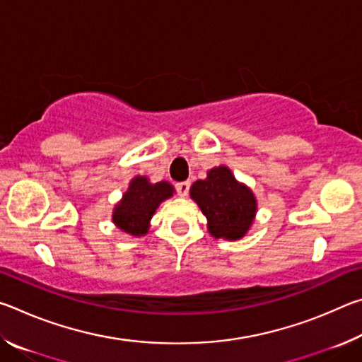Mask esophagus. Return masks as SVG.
Listing matches in <instances>:
<instances>
[{"label": "esophagus", "mask_w": 362, "mask_h": 362, "mask_svg": "<svg viewBox=\"0 0 362 362\" xmlns=\"http://www.w3.org/2000/svg\"><path fill=\"white\" fill-rule=\"evenodd\" d=\"M175 189L177 193H179V196H187L189 189V182H179L175 185Z\"/></svg>", "instance_id": "obj_1"}]
</instances>
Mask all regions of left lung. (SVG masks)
I'll return each instance as SVG.
<instances>
[{
  "instance_id": "obj_1",
  "label": "left lung",
  "mask_w": 362,
  "mask_h": 362,
  "mask_svg": "<svg viewBox=\"0 0 362 362\" xmlns=\"http://www.w3.org/2000/svg\"><path fill=\"white\" fill-rule=\"evenodd\" d=\"M189 196L206 216L214 238L241 240L254 222L257 199L252 189L238 182L226 166L214 168L204 180H196Z\"/></svg>"
}]
</instances>
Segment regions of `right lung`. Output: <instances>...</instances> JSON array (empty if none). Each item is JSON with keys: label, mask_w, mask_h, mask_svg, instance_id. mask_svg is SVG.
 <instances>
[{"label": "right lung", "mask_w": 362, "mask_h": 362, "mask_svg": "<svg viewBox=\"0 0 362 362\" xmlns=\"http://www.w3.org/2000/svg\"><path fill=\"white\" fill-rule=\"evenodd\" d=\"M173 194L174 187L169 182L150 183L146 177H134L122 199L115 206L113 223L132 236H144L158 206Z\"/></svg>", "instance_id": "add662e5"}]
</instances>
